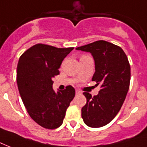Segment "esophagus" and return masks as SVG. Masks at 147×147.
I'll return each mask as SVG.
<instances>
[{
	"instance_id": "1",
	"label": "esophagus",
	"mask_w": 147,
	"mask_h": 147,
	"mask_svg": "<svg viewBox=\"0 0 147 147\" xmlns=\"http://www.w3.org/2000/svg\"><path fill=\"white\" fill-rule=\"evenodd\" d=\"M81 94V92L80 91V90H76V94Z\"/></svg>"
}]
</instances>
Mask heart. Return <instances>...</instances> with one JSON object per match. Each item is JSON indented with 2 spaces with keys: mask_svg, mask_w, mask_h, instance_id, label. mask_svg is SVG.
I'll list each match as a JSON object with an SVG mask.
<instances>
[{
  "mask_svg": "<svg viewBox=\"0 0 147 147\" xmlns=\"http://www.w3.org/2000/svg\"><path fill=\"white\" fill-rule=\"evenodd\" d=\"M85 57V56H82V57Z\"/></svg>",
  "mask_w": 147,
  "mask_h": 147,
  "instance_id": "1",
  "label": "heart"
}]
</instances>
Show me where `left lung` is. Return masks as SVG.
I'll return each instance as SVG.
<instances>
[{
  "mask_svg": "<svg viewBox=\"0 0 147 147\" xmlns=\"http://www.w3.org/2000/svg\"><path fill=\"white\" fill-rule=\"evenodd\" d=\"M76 50L90 52L95 62L92 80L100 84L99 94L84 92L86 103L81 110L85 124L98 128L108 124L120 111L129 87L130 66L123 49L110 42L97 40Z\"/></svg>",
  "mask_w": 147,
  "mask_h": 147,
  "instance_id": "8db88e82",
  "label": "left lung"
}]
</instances>
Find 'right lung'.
Returning a JSON list of instances; mask_svg holds the SVG:
<instances>
[{"label":"right lung","mask_w":147,"mask_h":147,"mask_svg":"<svg viewBox=\"0 0 147 147\" xmlns=\"http://www.w3.org/2000/svg\"><path fill=\"white\" fill-rule=\"evenodd\" d=\"M73 49L37 44L25 51L18 61L17 83L23 103L30 117L46 129L61 127L75 96L72 86L57 92L52 88L53 78L60 74L62 61Z\"/></svg>","instance_id":"obj_1"}]
</instances>
